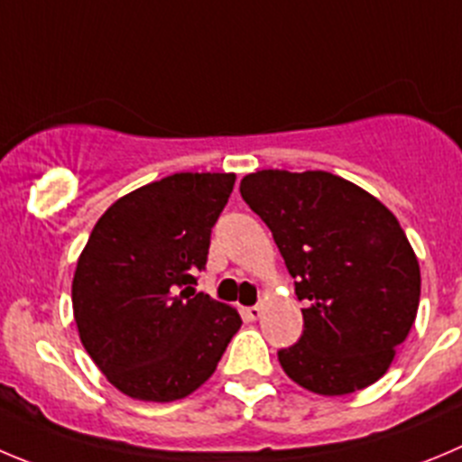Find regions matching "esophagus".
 Segmentation results:
<instances>
[{
    "label": "esophagus",
    "instance_id": "obj_1",
    "mask_svg": "<svg viewBox=\"0 0 462 462\" xmlns=\"http://www.w3.org/2000/svg\"><path fill=\"white\" fill-rule=\"evenodd\" d=\"M262 312H264V308H262V305H253V308H245V310H244L245 319H251V321H255V319H260Z\"/></svg>",
    "mask_w": 462,
    "mask_h": 462
}]
</instances>
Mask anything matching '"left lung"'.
<instances>
[{
  "instance_id": "8db88e82",
  "label": "left lung",
  "mask_w": 462,
  "mask_h": 462,
  "mask_svg": "<svg viewBox=\"0 0 462 462\" xmlns=\"http://www.w3.org/2000/svg\"><path fill=\"white\" fill-rule=\"evenodd\" d=\"M239 191L305 300L303 335L278 351L284 374L321 396L376 383L411 333L421 291L420 262L394 214L326 171H257Z\"/></svg>"
}]
</instances>
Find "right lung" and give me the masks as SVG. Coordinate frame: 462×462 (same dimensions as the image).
<instances>
[{
    "label": "right lung",
    "mask_w": 462,
    "mask_h": 462,
    "mask_svg": "<svg viewBox=\"0 0 462 462\" xmlns=\"http://www.w3.org/2000/svg\"><path fill=\"white\" fill-rule=\"evenodd\" d=\"M235 172H175L118 198L95 223L72 278L86 353L136 401L168 403L217 372L235 308L193 294Z\"/></svg>",
    "instance_id": "1"
}]
</instances>
